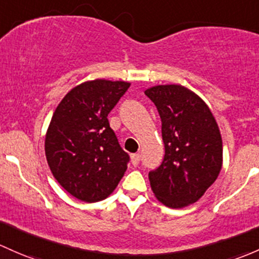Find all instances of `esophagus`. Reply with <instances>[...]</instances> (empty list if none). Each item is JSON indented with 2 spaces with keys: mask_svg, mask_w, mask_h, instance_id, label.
<instances>
[{
  "mask_svg": "<svg viewBox=\"0 0 259 259\" xmlns=\"http://www.w3.org/2000/svg\"><path fill=\"white\" fill-rule=\"evenodd\" d=\"M141 160V155L140 154H133L132 155V164L133 166H138L139 162Z\"/></svg>",
  "mask_w": 259,
  "mask_h": 259,
  "instance_id": "1",
  "label": "esophagus"
}]
</instances>
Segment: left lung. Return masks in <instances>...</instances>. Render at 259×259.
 Returning <instances> with one entry per match:
<instances>
[{"mask_svg":"<svg viewBox=\"0 0 259 259\" xmlns=\"http://www.w3.org/2000/svg\"><path fill=\"white\" fill-rule=\"evenodd\" d=\"M161 118L165 155L149 172L157 200L171 208L196 202L216 181L222 167V138L209 108L178 84L145 91Z\"/></svg>","mask_w":259,"mask_h":259,"instance_id":"8db88e82","label":"left lung"}]
</instances>
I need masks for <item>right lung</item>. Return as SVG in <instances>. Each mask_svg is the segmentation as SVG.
Here are the masks:
<instances>
[{
	"mask_svg": "<svg viewBox=\"0 0 259 259\" xmlns=\"http://www.w3.org/2000/svg\"><path fill=\"white\" fill-rule=\"evenodd\" d=\"M130 83L95 79L73 88L54 111L46 134L48 165L65 191L98 202L115 190L130 157L119 145L108 114Z\"/></svg>",
	"mask_w": 259,
	"mask_h": 259,
	"instance_id": "obj_1",
	"label": "right lung"
}]
</instances>
